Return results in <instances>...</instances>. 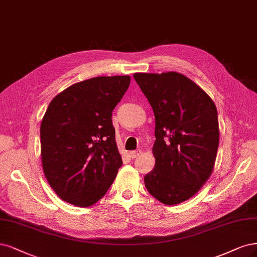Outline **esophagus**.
<instances>
[{"label": "esophagus", "mask_w": 257, "mask_h": 257, "mask_svg": "<svg viewBox=\"0 0 257 257\" xmlns=\"http://www.w3.org/2000/svg\"><path fill=\"white\" fill-rule=\"evenodd\" d=\"M140 153H141L140 150H137V151H132V152H130V155H131L132 158H136L137 156L140 155Z\"/></svg>", "instance_id": "34e87169"}]
</instances>
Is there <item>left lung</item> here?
<instances>
[{
    "instance_id": "obj_1",
    "label": "left lung",
    "mask_w": 257,
    "mask_h": 257,
    "mask_svg": "<svg viewBox=\"0 0 257 257\" xmlns=\"http://www.w3.org/2000/svg\"><path fill=\"white\" fill-rule=\"evenodd\" d=\"M134 78L155 116V167L145 176V185L163 204H180L213 173L219 146L216 105L179 72L135 73Z\"/></svg>"
}]
</instances>
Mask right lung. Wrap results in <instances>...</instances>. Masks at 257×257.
<instances>
[{
  "mask_svg": "<svg viewBox=\"0 0 257 257\" xmlns=\"http://www.w3.org/2000/svg\"><path fill=\"white\" fill-rule=\"evenodd\" d=\"M130 83V75L89 78L49 104L40 125L42 169L52 189L69 204L93 205L116 179L122 158L111 112Z\"/></svg>",
  "mask_w": 257,
  "mask_h": 257,
  "instance_id": "obj_1",
  "label": "right lung"
}]
</instances>
